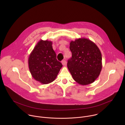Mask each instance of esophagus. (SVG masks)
<instances>
[{"mask_svg": "<svg viewBox=\"0 0 125 125\" xmlns=\"http://www.w3.org/2000/svg\"><path fill=\"white\" fill-rule=\"evenodd\" d=\"M62 64L63 65L66 66V64H67V62H66V60H63V61H62Z\"/></svg>", "mask_w": 125, "mask_h": 125, "instance_id": "obj_1", "label": "esophagus"}]
</instances>
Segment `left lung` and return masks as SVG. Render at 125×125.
<instances>
[{"instance_id": "obj_1", "label": "left lung", "mask_w": 125, "mask_h": 125, "mask_svg": "<svg viewBox=\"0 0 125 125\" xmlns=\"http://www.w3.org/2000/svg\"><path fill=\"white\" fill-rule=\"evenodd\" d=\"M70 49L72 57L68 60L67 67L73 79L81 85L93 83L102 69V55L97 46L85 38L71 41Z\"/></svg>"}]
</instances>
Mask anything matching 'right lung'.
<instances>
[{
	"instance_id": "obj_1",
	"label": "right lung",
	"mask_w": 125,
	"mask_h": 125,
	"mask_svg": "<svg viewBox=\"0 0 125 125\" xmlns=\"http://www.w3.org/2000/svg\"><path fill=\"white\" fill-rule=\"evenodd\" d=\"M52 42L40 40L31 53L28 59L29 68L33 78L42 84L54 81L62 64L56 59Z\"/></svg>"
}]
</instances>
